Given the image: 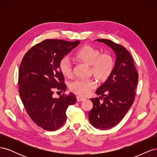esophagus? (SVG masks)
<instances>
[{
	"label": "esophagus",
	"mask_w": 157,
	"mask_h": 157,
	"mask_svg": "<svg viewBox=\"0 0 157 157\" xmlns=\"http://www.w3.org/2000/svg\"><path fill=\"white\" fill-rule=\"evenodd\" d=\"M77 99L78 101H84V99H86V98H82V97H81V96H77Z\"/></svg>",
	"instance_id": "1"
}]
</instances>
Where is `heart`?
Here are the masks:
<instances>
[{"instance_id":"b5f03b06","label":"heart","mask_w":157,"mask_h":157,"mask_svg":"<svg viewBox=\"0 0 157 157\" xmlns=\"http://www.w3.org/2000/svg\"><path fill=\"white\" fill-rule=\"evenodd\" d=\"M75 57L78 59L90 65V73L93 75L99 81H105L111 75L115 67V61L109 53H103L91 46H85L76 52ZM61 73L65 77L73 75V63L69 56H65L59 63ZM96 86L94 78L75 79L69 83L71 92L80 96H85Z\"/></svg>"}]
</instances>
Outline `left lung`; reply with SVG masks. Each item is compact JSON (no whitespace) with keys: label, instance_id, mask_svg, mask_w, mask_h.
Returning <instances> with one entry per match:
<instances>
[{"label":"left lung","instance_id":"1","mask_svg":"<svg viewBox=\"0 0 157 157\" xmlns=\"http://www.w3.org/2000/svg\"><path fill=\"white\" fill-rule=\"evenodd\" d=\"M96 40L111 47L117 56L113 72L96 91L101 96L91 99L93 108L88 113L93 126L105 130L116 126L132 105L138 73L131 54L124 46L107 39Z\"/></svg>","mask_w":157,"mask_h":157}]
</instances>
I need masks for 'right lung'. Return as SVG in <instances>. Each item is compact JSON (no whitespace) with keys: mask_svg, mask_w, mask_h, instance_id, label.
<instances>
[{"mask_svg":"<svg viewBox=\"0 0 157 157\" xmlns=\"http://www.w3.org/2000/svg\"><path fill=\"white\" fill-rule=\"evenodd\" d=\"M79 43V40L46 39L33 46L21 61L19 94L32 121L44 130L55 131L62 126L67 118V109L77 102L73 93H63L59 98L52 96L54 90H66L59 63Z\"/></svg>","mask_w":157,"mask_h":157,"instance_id":"add662e5","label":"right lung"}]
</instances>
